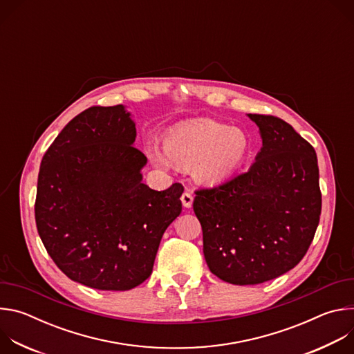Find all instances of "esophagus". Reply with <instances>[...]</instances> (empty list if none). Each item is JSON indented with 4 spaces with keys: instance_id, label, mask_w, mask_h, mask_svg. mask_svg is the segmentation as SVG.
I'll use <instances>...</instances> for the list:
<instances>
[{
    "instance_id": "34e87169",
    "label": "esophagus",
    "mask_w": 354,
    "mask_h": 354,
    "mask_svg": "<svg viewBox=\"0 0 354 354\" xmlns=\"http://www.w3.org/2000/svg\"><path fill=\"white\" fill-rule=\"evenodd\" d=\"M180 200H182V205H183L186 209L192 207V203H193V196H192V193H190L189 190H186V192L182 194Z\"/></svg>"
}]
</instances>
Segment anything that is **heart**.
Returning <instances> with one entry per match:
<instances>
[{
	"label": "heart",
	"instance_id": "obj_1",
	"mask_svg": "<svg viewBox=\"0 0 354 354\" xmlns=\"http://www.w3.org/2000/svg\"><path fill=\"white\" fill-rule=\"evenodd\" d=\"M164 148L149 144L147 154L160 168L189 167L194 162L193 175L203 183H220L230 178L249 154L246 133L213 120H200L172 130Z\"/></svg>",
	"mask_w": 354,
	"mask_h": 354
}]
</instances>
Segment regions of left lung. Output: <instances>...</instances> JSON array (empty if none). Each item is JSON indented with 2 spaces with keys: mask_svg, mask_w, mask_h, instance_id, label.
<instances>
[{
  "mask_svg": "<svg viewBox=\"0 0 354 354\" xmlns=\"http://www.w3.org/2000/svg\"><path fill=\"white\" fill-rule=\"evenodd\" d=\"M248 116L262 136L257 161L217 186L197 189L193 201L210 272L238 286L265 283L297 266L322 207L314 147L276 116Z\"/></svg>",
  "mask_w": 354,
  "mask_h": 354,
  "instance_id": "1",
  "label": "left lung"
}]
</instances>
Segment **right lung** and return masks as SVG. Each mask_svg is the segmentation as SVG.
<instances>
[{
    "mask_svg": "<svg viewBox=\"0 0 354 354\" xmlns=\"http://www.w3.org/2000/svg\"><path fill=\"white\" fill-rule=\"evenodd\" d=\"M136 124L122 105L77 115L43 156L35 220L50 258L71 280L124 291L145 281L183 186L141 182L147 158L131 145Z\"/></svg>",
    "mask_w": 354,
    "mask_h": 354,
    "instance_id": "obj_1",
    "label": "right lung"
}]
</instances>
